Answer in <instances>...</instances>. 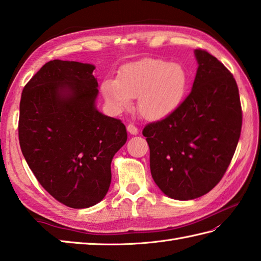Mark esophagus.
<instances>
[{
  "mask_svg": "<svg viewBox=\"0 0 261 261\" xmlns=\"http://www.w3.org/2000/svg\"><path fill=\"white\" fill-rule=\"evenodd\" d=\"M126 130H127V132H129L130 135H134V136H136V135H138V127L136 126V125H134V124H127V126H126Z\"/></svg>",
  "mask_w": 261,
  "mask_h": 261,
  "instance_id": "obj_1",
  "label": "esophagus"
}]
</instances>
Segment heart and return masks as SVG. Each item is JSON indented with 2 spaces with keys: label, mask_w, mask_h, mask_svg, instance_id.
Listing matches in <instances>:
<instances>
[{
  "label": "heart",
  "mask_w": 261,
  "mask_h": 261,
  "mask_svg": "<svg viewBox=\"0 0 261 261\" xmlns=\"http://www.w3.org/2000/svg\"><path fill=\"white\" fill-rule=\"evenodd\" d=\"M187 85L188 75L181 65L147 58L124 65L118 80L105 79L101 93L115 113L129 108L132 97H138V110L143 118L159 121L179 108Z\"/></svg>",
  "instance_id": "b5f03b06"
}]
</instances>
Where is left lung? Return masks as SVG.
<instances>
[{
  "instance_id": "8db88e82",
  "label": "left lung",
  "mask_w": 261,
  "mask_h": 261,
  "mask_svg": "<svg viewBox=\"0 0 261 261\" xmlns=\"http://www.w3.org/2000/svg\"><path fill=\"white\" fill-rule=\"evenodd\" d=\"M192 92L175 112L145 126L151 176L165 195L188 201L208 193L222 178L240 138L239 90L230 71L196 49Z\"/></svg>"
}]
</instances>
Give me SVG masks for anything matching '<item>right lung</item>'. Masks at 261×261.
Here are the masks:
<instances>
[{"instance_id":"1","label":"right lung","mask_w":261,"mask_h":261,"mask_svg":"<svg viewBox=\"0 0 261 261\" xmlns=\"http://www.w3.org/2000/svg\"><path fill=\"white\" fill-rule=\"evenodd\" d=\"M95 66L50 60L22 91L21 151L40 185L65 205L101 202L111 184V163L126 142L125 125L96 108Z\"/></svg>"}]
</instances>
